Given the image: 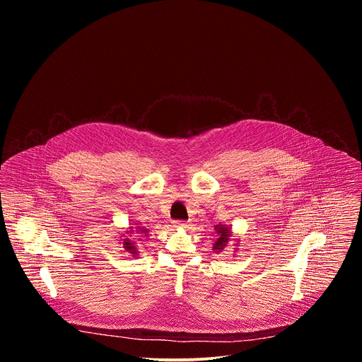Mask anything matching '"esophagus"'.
I'll list each match as a JSON object with an SVG mask.
<instances>
[{"instance_id": "1", "label": "esophagus", "mask_w": 362, "mask_h": 362, "mask_svg": "<svg viewBox=\"0 0 362 362\" xmlns=\"http://www.w3.org/2000/svg\"><path fill=\"white\" fill-rule=\"evenodd\" d=\"M175 228H179V229H189V228H190V223L183 222V221H176V222H175Z\"/></svg>"}]
</instances>
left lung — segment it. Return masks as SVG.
<instances>
[{"mask_svg": "<svg viewBox=\"0 0 362 362\" xmlns=\"http://www.w3.org/2000/svg\"><path fill=\"white\" fill-rule=\"evenodd\" d=\"M215 230H216V233H218V239H216L215 243H214V250H215L216 253H221V252L226 247V245L229 243V240L232 239V228H229L228 225L219 223V225L215 226ZM236 246H238V245H236Z\"/></svg>", "mask_w": 362, "mask_h": 362, "instance_id": "obj_1", "label": "left lung"}]
</instances>
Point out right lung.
<instances>
[{"mask_svg":"<svg viewBox=\"0 0 362 362\" xmlns=\"http://www.w3.org/2000/svg\"><path fill=\"white\" fill-rule=\"evenodd\" d=\"M148 230L143 226H136V229L133 226H129L127 230H126V236L124 238V233H123V247L132 255V256H137L139 255V250H137V246H136V240H134V235H139V238H146L148 236L147 235Z\"/></svg>","mask_w":362,"mask_h":362,"instance_id":"obj_1","label":"right lung"}]
</instances>
